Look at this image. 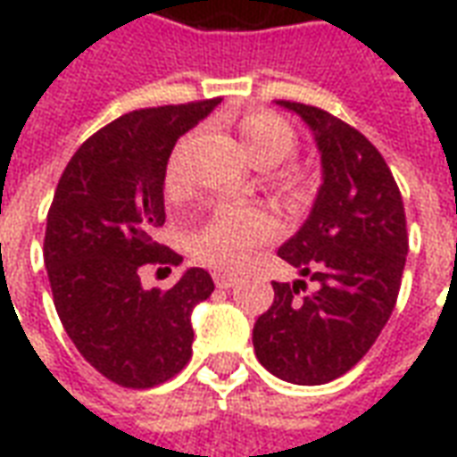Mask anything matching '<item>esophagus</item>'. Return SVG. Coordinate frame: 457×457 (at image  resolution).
I'll list each match as a JSON object with an SVG mask.
<instances>
[{
  "label": "esophagus",
  "instance_id": "34e87169",
  "mask_svg": "<svg viewBox=\"0 0 457 457\" xmlns=\"http://www.w3.org/2000/svg\"><path fill=\"white\" fill-rule=\"evenodd\" d=\"M237 281L239 278L232 277V274H215V284H218V288H232Z\"/></svg>",
  "mask_w": 457,
  "mask_h": 457
}]
</instances>
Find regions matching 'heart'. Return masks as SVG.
<instances>
[{
    "label": "heart",
    "instance_id": "1",
    "mask_svg": "<svg viewBox=\"0 0 457 457\" xmlns=\"http://www.w3.org/2000/svg\"><path fill=\"white\" fill-rule=\"evenodd\" d=\"M237 129L242 149L259 169L277 166L288 159L296 146L294 129L274 112H249L239 120ZM166 188L170 193L180 188L179 156H173L166 166ZM271 232L274 222L262 210H220L195 235L193 252L208 267L232 271L242 267L249 249L271 237Z\"/></svg>",
    "mask_w": 457,
    "mask_h": 457
}]
</instances>
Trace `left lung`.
Here are the masks:
<instances>
[{"label":"left lung","mask_w":457,"mask_h":457,"mask_svg":"<svg viewBox=\"0 0 457 457\" xmlns=\"http://www.w3.org/2000/svg\"><path fill=\"white\" fill-rule=\"evenodd\" d=\"M298 114L320 154L323 183L306 222L278 257L308 277L274 281V303L257 318L252 343L269 372L316 386L362 360L392 316L409 252L402 193L372 141L311 104L277 100Z\"/></svg>","instance_id":"8db88e82"}]
</instances>
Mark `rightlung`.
<instances>
[{
	"label": "right lung",
	"mask_w": 457,
	"mask_h": 457,
	"mask_svg": "<svg viewBox=\"0 0 457 457\" xmlns=\"http://www.w3.org/2000/svg\"><path fill=\"white\" fill-rule=\"evenodd\" d=\"M218 104L124 114L85 141L58 180L44 239L55 311L78 353L120 386L166 382L193 353L190 313L212 294L210 274L190 267L166 291H146L139 271L183 262L154 242L166 222V166L176 141Z\"/></svg>",
	"instance_id": "right-lung-1"
}]
</instances>
